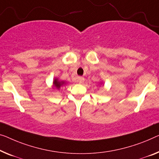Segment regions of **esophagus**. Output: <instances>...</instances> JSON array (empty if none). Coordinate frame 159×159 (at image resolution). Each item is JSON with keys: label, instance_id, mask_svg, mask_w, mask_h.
<instances>
[{"label": "esophagus", "instance_id": "1", "mask_svg": "<svg viewBox=\"0 0 159 159\" xmlns=\"http://www.w3.org/2000/svg\"><path fill=\"white\" fill-rule=\"evenodd\" d=\"M84 80H85V79H84V77H79L78 78V83H79V84H83V83L84 82Z\"/></svg>", "mask_w": 159, "mask_h": 159}]
</instances>
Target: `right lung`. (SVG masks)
Returning <instances> with one entry per match:
<instances>
[{"label": "right lung", "instance_id": "1", "mask_svg": "<svg viewBox=\"0 0 159 159\" xmlns=\"http://www.w3.org/2000/svg\"><path fill=\"white\" fill-rule=\"evenodd\" d=\"M64 85H65V81H63V80H59L58 79H56V78L53 80V86L57 89H60L61 87L64 86Z\"/></svg>", "mask_w": 159, "mask_h": 159}]
</instances>
